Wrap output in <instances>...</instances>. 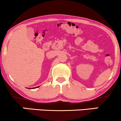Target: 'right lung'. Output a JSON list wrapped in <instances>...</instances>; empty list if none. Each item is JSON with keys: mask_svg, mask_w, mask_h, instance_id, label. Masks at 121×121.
<instances>
[{"mask_svg": "<svg viewBox=\"0 0 121 121\" xmlns=\"http://www.w3.org/2000/svg\"><path fill=\"white\" fill-rule=\"evenodd\" d=\"M34 88H35V87H34Z\"/></svg>", "mask_w": 121, "mask_h": 121, "instance_id": "obj_1", "label": "right lung"}]
</instances>
